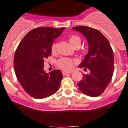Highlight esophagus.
I'll return each mask as SVG.
<instances>
[{
  "instance_id": "obj_1",
  "label": "esophagus",
  "mask_w": 128,
  "mask_h": 128,
  "mask_svg": "<svg viewBox=\"0 0 128 128\" xmlns=\"http://www.w3.org/2000/svg\"><path fill=\"white\" fill-rule=\"evenodd\" d=\"M71 73V72H66V71H63L62 72V74H63V76H65L66 74H68Z\"/></svg>"
}]
</instances>
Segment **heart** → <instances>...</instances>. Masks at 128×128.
I'll list each match as a JSON object with an SVG mask.
<instances>
[{
    "mask_svg": "<svg viewBox=\"0 0 128 128\" xmlns=\"http://www.w3.org/2000/svg\"><path fill=\"white\" fill-rule=\"evenodd\" d=\"M69 42L71 44V45L73 46L74 48H78L80 46L81 44V39L78 36L74 35H70L69 36ZM57 45L56 43H53L52 45L51 46V52L52 54H56L57 52ZM76 62L74 60L69 59V58H62L61 59L58 60L57 62V65L59 68L63 70H66V71H68L70 70L72 68H73L74 65H75Z\"/></svg>",
    "mask_w": 128,
    "mask_h": 128,
    "instance_id": "obj_1",
    "label": "heart"
}]
</instances>
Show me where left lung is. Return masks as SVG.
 <instances>
[{"label":"left lung","mask_w":128,"mask_h":128,"mask_svg":"<svg viewBox=\"0 0 128 128\" xmlns=\"http://www.w3.org/2000/svg\"><path fill=\"white\" fill-rule=\"evenodd\" d=\"M85 36L89 45L88 54L79 65L89 74H83L82 80L77 84L83 94L98 97L103 93L111 80L114 72V54L106 38L100 30L86 26L73 27Z\"/></svg>","instance_id":"left-lung-1"}]
</instances>
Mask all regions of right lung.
<instances>
[{
	"mask_svg": "<svg viewBox=\"0 0 128 128\" xmlns=\"http://www.w3.org/2000/svg\"><path fill=\"white\" fill-rule=\"evenodd\" d=\"M65 29L50 27H37L28 32L17 48L14 66L17 79L24 90L36 99L52 96L59 90L63 78L62 72L44 71L45 59L51 56L54 39Z\"/></svg>",
	"mask_w": 128,
	"mask_h": 128,
	"instance_id": "obj_1",
	"label": "right lung"
}]
</instances>
